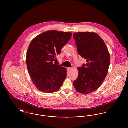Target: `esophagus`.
Returning <instances> with one entry per match:
<instances>
[{
  "label": "esophagus",
  "mask_w": 128,
  "mask_h": 128,
  "mask_svg": "<svg viewBox=\"0 0 128 128\" xmlns=\"http://www.w3.org/2000/svg\"><path fill=\"white\" fill-rule=\"evenodd\" d=\"M72 69H73L72 68H68V71H71V70H72Z\"/></svg>",
  "instance_id": "34e87169"
}]
</instances>
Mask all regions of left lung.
<instances>
[{"label": "left lung", "mask_w": 128, "mask_h": 128, "mask_svg": "<svg viewBox=\"0 0 128 128\" xmlns=\"http://www.w3.org/2000/svg\"><path fill=\"white\" fill-rule=\"evenodd\" d=\"M73 36L78 54L87 62L78 68L79 76L73 85L77 91L87 94L96 91L103 84L110 67V53L96 33L79 32Z\"/></svg>", "instance_id": "8db88e82"}]
</instances>
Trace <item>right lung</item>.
I'll return each instance as SVG.
<instances>
[{
    "mask_svg": "<svg viewBox=\"0 0 128 128\" xmlns=\"http://www.w3.org/2000/svg\"><path fill=\"white\" fill-rule=\"evenodd\" d=\"M69 32L48 30L34 38L27 52L26 64L37 88L48 93L58 91L67 77L66 68L53 64L56 55L70 39Z\"/></svg>",
    "mask_w": 128,
    "mask_h": 128,
    "instance_id": "add662e5",
    "label": "right lung"
}]
</instances>
